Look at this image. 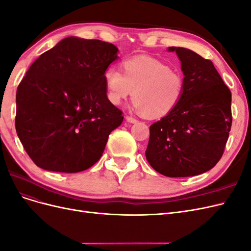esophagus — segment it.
<instances>
[{
    "label": "esophagus",
    "instance_id": "esophagus-1",
    "mask_svg": "<svg viewBox=\"0 0 251 251\" xmlns=\"http://www.w3.org/2000/svg\"><path fill=\"white\" fill-rule=\"evenodd\" d=\"M126 119L127 123H130V124H136V123H137V119L132 117V116H126Z\"/></svg>",
    "mask_w": 251,
    "mask_h": 251
}]
</instances>
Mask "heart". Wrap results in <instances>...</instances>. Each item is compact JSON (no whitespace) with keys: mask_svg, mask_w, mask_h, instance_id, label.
Here are the masks:
<instances>
[{"mask_svg":"<svg viewBox=\"0 0 251 251\" xmlns=\"http://www.w3.org/2000/svg\"><path fill=\"white\" fill-rule=\"evenodd\" d=\"M124 67L125 72L114 66L104 72L112 103L118 104L133 94L135 109L150 119L165 117L176 109L184 92V78L180 72L143 55L127 59Z\"/></svg>","mask_w":251,"mask_h":251,"instance_id":"b5f03b06","label":"heart"}]
</instances>
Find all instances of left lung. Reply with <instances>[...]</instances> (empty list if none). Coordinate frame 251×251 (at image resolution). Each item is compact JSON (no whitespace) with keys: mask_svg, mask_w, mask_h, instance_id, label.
Returning a JSON list of instances; mask_svg holds the SVG:
<instances>
[{"mask_svg":"<svg viewBox=\"0 0 251 251\" xmlns=\"http://www.w3.org/2000/svg\"><path fill=\"white\" fill-rule=\"evenodd\" d=\"M176 52L184 75V92L172 113L150 126L146 157L166 177H192L221 159L231 127V93L212 62L196 52Z\"/></svg>","mask_w":251,"mask_h":251,"instance_id":"left-lung-1","label":"left lung"}]
</instances>
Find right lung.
I'll use <instances>...</instances> for the list:
<instances>
[{
	"label": "right lung",
	"mask_w": 251,
	"mask_h": 251,
	"mask_svg": "<svg viewBox=\"0 0 251 251\" xmlns=\"http://www.w3.org/2000/svg\"><path fill=\"white\" fill-rule=\"evenodd\" d=\"M118 58L113 44L69 36L30 66L17 90L16 130L39 168L78 173L100 160L124 120L104 82Z\"/></svg>",
	"instance_id": "obj_1"
}]
</instances>
